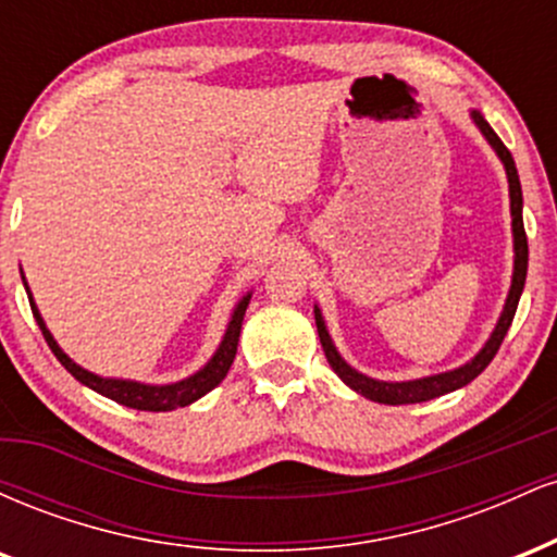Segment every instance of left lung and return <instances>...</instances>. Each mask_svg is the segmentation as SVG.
Here are the masks:
<instances>
[{
    "mask_svg": "<svg viewBox=\"0 0 557 557\" xmlns=\"http://www.w3.org/2000/svg\"><path fill=\"white\" fill-rule=\"evenodd\" d=\"M474 123L482 136L490 140V146L495 149V154L500 157L505 175H508V190H510V216H513V280H510V290L508 298H505L503 306V314L497 319L495 330H492L490 341L484 343V348L479 350L471 361H466L463 367L453 369V372H443V374H432V376H421V380H408V382H382V380H372V376L356 372L354 367H348L337 348L332 345V337L327 327H324V319L322 311L314 306V319H317V332H319V341H322L324 356H327L330 367L335 369V374L356 393H361L363 398L374 400V403H387V406H406V403H424L432 398H440V395L453 393V389L469 385L471 380H476L484 369L490 367V361L495 359L497 348H500L505 332H508L510 322H513L516 309H519V298L523 290V283H527V267H529V243H527V233H523V196H521V183H519V172H516V162L510 157V151L505 149V144L497 138V133L492 131L487 120L482 117V112H471Z\"/></svg>",
    "mask_w": 557,
    "mask_h": 557,
    "instance_id": "8db88e82",
    "label": "left lung"
}]
</instances>
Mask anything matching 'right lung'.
<instances>
[{
	"label": "right lung",
	"mask_w": 557,
	"mask_h": 557,
	"mask_svg": "<svg viewBox=\"0 0 557 557\" xmlns=\"http://www.w3.org/2000/svg\"><path fill=\"white\" fill-rule=\"evenodd\" d=\"M23 285H25V293H28L30 311H34L38 327H41L44 337H47L49 348H52V354L57 356V361H60L62 367H65L67 372L81 382V385L96 389V393L104 395V398H110L114 403H120V406L138 408V411H172V408L190 406V403L201 398V395H207L209 389H214L216 385H220V382L227 376L230 367H233L235 350H238L240 324H243V317H246L248 300H251V293H248V296H243L238 300V306H235V309H233V317H230L225 337H222L220 348H216V354L212 356V359H209L207 367L198 369L196 374L185 376V380H181V382H172V385H144V382L112 380V376H99V374L88 372V369L78 367V363L70 359L65 350H62L60 345H57V341L52 337V332L47 330V324H44L41 314H38V309H36V304H34V296H30L28 283H25V280H23Z\"/></svg>",
	"instance_id": "add662e5"
}]
</instances>
